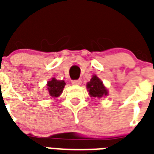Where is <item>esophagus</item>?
<instances>
[{
	"mask_svg": "<svg viewBox=\"0 0 154 154\" xmlns=\"http://www.w3.org/2000/svg\"><path fill=\"white\" fill-rule=\"evenodd\" d=\"M72 83L73 85H80L82 83V81L80 79H77V80H72Z\"/></svg>",
	"mask_w": 154,
	"mask_h": 154,
	"instance_id": "esophagus-1",
	"label": "esophagus"
}]
</instances>
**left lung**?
I'll return each instance as SVG.
<instances>
[{
    "label": "left lung",
    "instance_id": "1",
    "mask_svg": "<svg viewBox=\"0 0 154 154\" xmlns=\"http://www.w3.org/2000/svg\"><path fill=\"white\" fill-rule=\"evenodd\" d=\"M87 87L91 97H102L103 96H106L108 93L102 82L97 76L92 77L90 82H87Z\"/></svg>",
    "mask_w": 154,
    "mask_h": 154
}]
</instances>
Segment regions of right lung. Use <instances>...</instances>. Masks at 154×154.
I'll use <instances>...</instances> for the list:
<instances>
[{"label": "right lung", "mask_w": 154, "mask_h": 154, "mask_svg": "<svg viewBox=\"0 0 154 154\" xmlns=\"http://www.w3.org/2000/svg\"><path fill=\"white\" fill-rule=\"evenodd\" d=\"M65 84L64 81H58L55 78H52V80L48 81L47 85L49 95L53 97H59L63 90Z\"/></svg>", "instance_id": "right-lung-1"}]
</instances>
